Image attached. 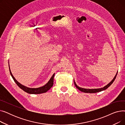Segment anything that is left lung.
Listing matches in <instances>:
<instances>
[{"label": "left lung", "instance_id": "8db88e82", "mask_svg": "<svg viewBox=\"0 0 125 125\" xmlns=\"http://www.w3.org/2000/svg\"><path fill=\"white\" fill-rule=\"evenodd\" d=\"M117 74V73L116 74V75H115V76L114 77V78H113V80L111 81L109 83H108L106 86H104L103 88H99V89H84V88H81L80 87H78V86H77V84H76L75 82H74V84L75 87H76L77 89H78V90H79L80 91L83 92H84V93H97V92H101V91H102L103 90H106V89H107L110 85L112 84L113 83V82H114V81L115 80V78H116V75Z\"/></svg>", "mask_w": 125, "mask_h": 125}]
</instances>
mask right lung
<instances>
[{"label":"right lung","instance_id":"right-lung-1","mask_svg":"<svg viewBox=\"0 0 125 125\" xmlns=\"http://www.w3.org/2000/svg\"><path fill=\"white\" fill-rule=\"evenodd\" d=\"M9 69H10V75L11 76V77H12L13 80L15 81V82L16 83V84L18 85V86H19V87L22 90H23L24 91L26 92L29 94H41V93H45L47 92L49 90L52 86L54 83V77L55 75V73L52 75V76L51 77V78H50V80H49V81L46 83L44 86L39 87V88H30L28 87H27L26 86H23L22 84H21L20 83H19L16 79L14 77V76L12 75L11 71L10 70V65H9Z\"/></svg>","mask_w":125,"mask_h":125}]
</instances>
